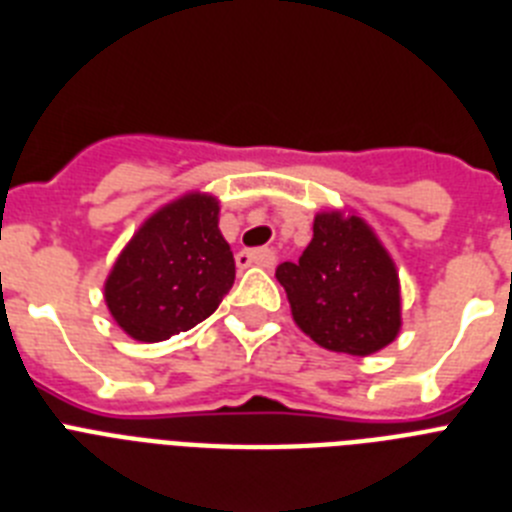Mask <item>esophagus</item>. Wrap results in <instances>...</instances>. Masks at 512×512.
<instances>
[{
  "instance_id": "obj_1",
  "label": "esophagus",
  "mask_w": 512,
  "mask_h": 512,
  "mask_svg": "<svg viewBox=\"0 0 512 512\" xmlns=\"http://www.w3.org/2000/svg\"><path fill=\"white\" fill-rule=\"evenodd\" d=\"M273 260H276V257H273L270 249H242V252H236V265H239V268H249V265L270 268Z\"/></svg>"
}]
</instances>
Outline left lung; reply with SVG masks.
<instances>
[{
  "mask_svg": "<svg viewBox=\"0 0 512 512\" xmlns=\"http://www.w3.org/2000/svg\"><path fill=\"white\" fill-rule=\"evenodd\" d=\"M276 278L296 325L322 349L367 356L398 336V273L362 218L320 213L299 263H281Z\"/></svg>",
  "mask_w": 512,
  "mask_h": 512,
  "instance_id": "obj_1",
  "label": "left lung"
}]
</instances>
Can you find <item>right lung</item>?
Masks as SVG:
<instances>
[{"mask_svg": "<svg viewBox=\"0 0 512 512\" xmlns=\"http://www.w3.org/2000/svg\"><path fill=\"white\" fill-rule=\"evenodd\" d=\"M234 276L216 197L187 195L132 236L106 281V304L132 338L166 341L213 315Z\"/></svg>", "mask_w": 512, "mask_h": 512, "instance_id": "1", "label": "right lung"}]
</instances>
